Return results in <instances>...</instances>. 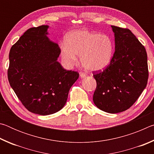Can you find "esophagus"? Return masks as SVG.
I'll use <instances>...</instances> for the list:
<instances>
[{"label": "esophagus", "mask_w": 154, "mask_h": 154, "mask_svg": "<svg viewBox=\"0 0 154 154\" xmlns=\"http://www.w3.org/2000/svg\"><path fill=\"white\" fill-rule=\"evenodd\" d=\"M79 76L81 78H84V77H85V76H86V74L84 73V72H80Z\"/></svg>", "instance_id": "34e87169"}]
</instances>
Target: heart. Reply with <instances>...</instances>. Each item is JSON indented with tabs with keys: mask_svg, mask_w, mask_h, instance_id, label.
Wrapping results in <instances>:
<instances>
[{
	"mask_svg": "<svg viewBox=\"0 0 154 154\" xmlns=\"http://www.w3.org/2000/svg\"><path fill=\"white\" fill-rule=\"evenodd\" d=\"M113 43L109 36L94 31L81 30L68 35L61 45L60 56L64 64L71 67L80 56L82 66L89 71H100L111 64Z\"/></svg>",
	"mask_w": 154,
	"mask_h": 154,
	"instance_id": "1",
	"label": "heart"
}]
</instances>
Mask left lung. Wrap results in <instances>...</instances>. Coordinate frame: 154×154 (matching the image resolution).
<instances>
[{
	"label": "left lung",
	"instance_id": "1",
	"mask_svg": "<svg viewBox=\"0 0 154 154\" xmlns=\"http://www.w3.org/2000/svg\"><path fill=\"white\" fill-rule=\"evenodd\" d=\"M111 28L115 52L109 66L94 73L97 85L93 101L100 110L118 113L129 109L146 88L147 56L144 46L129 29Z\"/></svg>",
	"mask_w": 154,
	"mask_h": 154
}]
</instances>
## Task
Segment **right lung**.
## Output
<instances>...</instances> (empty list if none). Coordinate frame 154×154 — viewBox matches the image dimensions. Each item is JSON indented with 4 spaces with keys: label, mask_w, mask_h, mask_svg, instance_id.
<instances>
[{
    "label": "right lung",
    "mask_w": 154,
    "mask_h": 154,
    "mask_svg": "<svg viewBox=\"0 0 154 154\" xmlns=\"http://www.w3.org/2000/svg\"><path fill=\"white\" fill-rule=\"evenodd\" d=\"M49 26L27 30L10 49L8 79L28 111L41 116L64 107L70 88L79 78L58 62V43L48 38Z\"/></svg>",
    "instance_id": "right-lung-1"
}]
</instances>
